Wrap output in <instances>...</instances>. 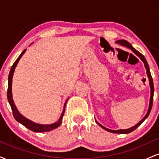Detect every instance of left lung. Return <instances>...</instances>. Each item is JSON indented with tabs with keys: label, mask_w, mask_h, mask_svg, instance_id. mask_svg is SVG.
I'll return each mask as SVG.
<instances>
[{
	"label": "left lung",
	"mask_w": 159,
	"mask_h": 159,
	"mask_svg": "<svg viewBox=\"0 0 159 159\" xmlns=\"http://www.w3.org/2000/svg\"><path fill=\"white\" fill-rule=\"evenodd\" d=\"M116 43H117V44L121 45L122 46H125V47H127V48H130L131 50H132V52H134V54H135L136 55L138 56V57H139L140 60H141V61L143 63L144 66H145L146 70H147V76H148L149 83V87H150V98H149V108H148V111H147V114H146V115H145V116H144L143 119L140 120L139 123H138L136 124L135 125H134V126H132V128H129V129H118V130H111V129H107V128H105V126H103L102 125H101V124L98 123V122L96 121V119H95V120H96V123H97L98 125H99L100 127H102L103 129H105V130L107 131V132H112V133H116V134H129V133L133 132V131H134V129H136L139 126L140 124L143 123L144 120H145L146 119H147V117H148V116L149 115V113H150L151 109H152V107L153 95H154V85H153L152 78V75H151L150 70H149V65H148V63H147V61H146L145 57H144V56L143 55V54H141L139 52H138V51H137L135 48H133L132 45H131L130 43H129V42H127L126 40H124V39L117 40V41H116Z\"/></svg>",
	"instance_id": "obj_1"
}]
</instances>
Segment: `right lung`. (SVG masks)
Returning a JSON list of instances; mask_svg holds the SVG:
<instances>
[{"mask_svg":"<svg viewBox=\"0 0 159 159\" xmlns=\"http://www.w3.org/2000/svg\"><path fill=\"white\" fill-rule=\"evenodd\" d=\"M27 49H25L21 54H20L19 57L17 58L15 63H13L12 65V68L10 69V74H9V77H8V90H7V99H8L9 103H10V105L12 108V114H13V116L15 118L17 122H19V123L22 124L24 126H25L27 128L30 130L33 131V132H49V131H52L53 129H56V128L59 127L60 125H61L62 123V120H63V116L64 115L65 113V107H66V104L68 99H66V102L64 104V106H63V112L60 116L59 120L55 122L54 123L52 124H49V125H43V124H39L34 123V122L31 121V120H28L27 118L24 116L21 113L18 111L17 107H16L15 103H14L13 98H12V77H13V73L14 71H15V69L17 66L18 63H19V60L21 59V57L23 56V54H25V52H26Z\"/></svg>","mask_w":159,"mask_h":159,"instance_id":"add662e5","label":"right lung"}]
</instances>
